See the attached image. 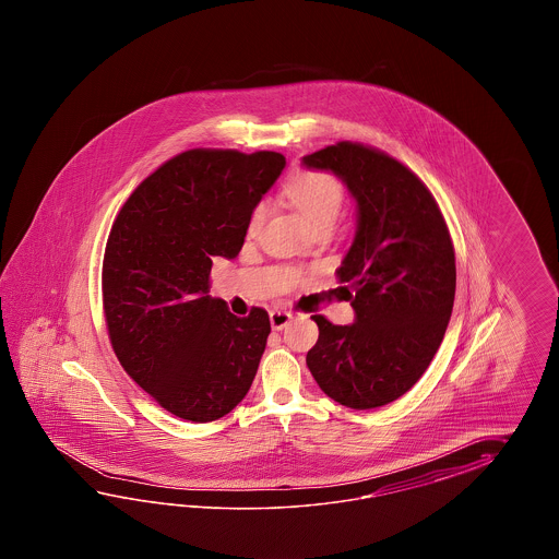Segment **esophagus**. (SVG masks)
<instances>
[{
  "label": "esophagus",
  "mask_w": 559,
  "mask_h": 559,
  "mask_svg": "<svg viewBox=\"0 0 559 559\" xmlns=\"http://www.w3.org/2000/svg\"><path fill=\"white\" fill-rule=\"evenodd\" d=\"M289 321H292V313H287V311L274 309V311L270 313V323H272V328H274L275 332H282Z\"/></svg>",
  "instance_id": "1"
}]
</instances>
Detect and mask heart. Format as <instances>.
<instances>
[{
    "mask_svg": "<svg viewBox=\"0 0 559 559\" xmlns=\"http://www.w3.org/2000/svg\"><path fill=\"white\" fill-rule=\"evenodd\" d=\"M285 195L296 205L297 212L309 226L335 224L337 215L344 207L345 191L342 181L325 171H301L289 179ZM267 215V205L260 203L251 212L250 234L258 231Z\"/></svg>",
    "mask_w": 559,
    "mask_h": 559,
    "instance_id": "heart-1",
    "label": "heart"
}]
</instances>
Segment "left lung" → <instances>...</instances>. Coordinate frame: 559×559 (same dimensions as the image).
<instances>
[{"label":"left lung","mask_w":559,"mask_h":559,"mask_svg":"<svg viewBox=\"0 0 559 559\" xmlns=\"http://www.w3.org/2000/svg\"><path fill=\"white\" fill-rule=\"evenodd\" d=\"M342 179L356 202V236L337 267L354 323L313 316L306 364L321 392L352 409L392 404L424 376L452 318L455 255L428 188L390 155L342 142L301 157Z\"/></svg>","instance_id":"1"}]
</instances>
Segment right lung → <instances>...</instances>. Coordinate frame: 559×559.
Segmentation results:
<instances>
[{"instance_id":"add662e5","label":"right lung","mask_w":559,"mask_h":559,"mask_svg":"<svg viewBox=\"0 0 559 559\" xmlns=\"http://www.w3.org/2000/svg\"><path fill=\"white\" fill-rule=\"evenodd\" d=\"M275 152L190 150L143 179L107 238L102 289L119 364L169 414L214 421L250 392L270 316L210 296L214 258L234 260L251 212L284 171Z\"/></svg>"}]
</instances>
